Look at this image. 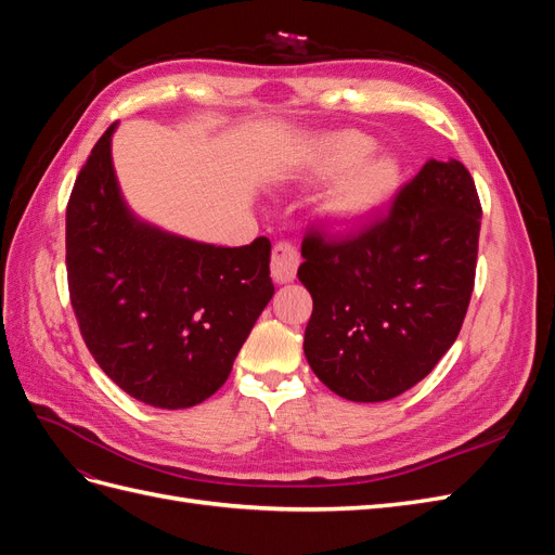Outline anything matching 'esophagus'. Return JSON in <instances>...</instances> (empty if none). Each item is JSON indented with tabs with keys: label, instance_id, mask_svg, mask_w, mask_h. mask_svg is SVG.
<instances>
[{
	"label": "esophagus",
	"instance_id": "34e87169",
	"mask_svg": "<svg viewBox=\"0 0 555 555\" xmlns=\"http://www.w3.org/2000/svg\"><path fill=\"white\" fill-rule=\"evenodd\" d=\"M300 255L294 243L278 241L271 255V275L275 282H292L296 278Z\"/></svg>",
	"mask_w": 555,
	"mask_h": 555
}]
</instances>
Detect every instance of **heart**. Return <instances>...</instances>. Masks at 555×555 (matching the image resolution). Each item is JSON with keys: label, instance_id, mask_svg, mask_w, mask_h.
<instances>
[{"label": "heart", "instance_id": "obj_1", "mask_svg": "<svg viewBox=\"0 0 555 555\" xmlns=\"http://www.w3.org/2000/svg\"><path fill=\"white\" fill-rule=\"evenodd\" d=\"M371 150L373 141L359 131L331 133L317 147L310 164V178L328 180L352 169L333 184V190L324 198L322 210L331 224L349 227L363 220L365 215H371L377 206H382L396 190L400 169L391 157H375L363 165L358 163L371 155ZM354 165L357 170L353 169Z\"/></svg>", "mask_w": 555, "mask_h": 555}]
</instances>
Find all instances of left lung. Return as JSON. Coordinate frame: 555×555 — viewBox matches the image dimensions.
<instances>
[{"label": "left lung", "instance_id": "1", "mask_svg": "<svg viewBox=\"0 0 555 555\" xmlns=\"http://www.w3.org/2000/svg\"><path fill=\"white\" fill-rule=\"evenodd\" d=\"M481 204L465 166L426 162L391 210L347 236L310 229L298 280L312 296L306 359L333 393L391 400L459 338L475 289Z\"/></svg>", "mask_w": 555, "mask_h": 555}]
</instances>
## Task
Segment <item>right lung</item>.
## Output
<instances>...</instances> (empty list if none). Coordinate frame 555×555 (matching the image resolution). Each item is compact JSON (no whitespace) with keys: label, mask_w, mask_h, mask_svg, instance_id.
<instances>
[{"label":"right lung","mask_w":555,"mask_h":555,"mask_svg":"<svg viewBox=\"0 0 555 555\" xmlns=\"http://www.w3.org/2000/svg\"><path fill=\"white\" fill-rule=\"evenodd\" d=\"M115 122L66 204V280L78 328L125 393L192 408L227 382L273 298L271 241L215 247L147 227L127 210L111 162Z\"/></svg>","instance_id":"1"}]
</instances>
